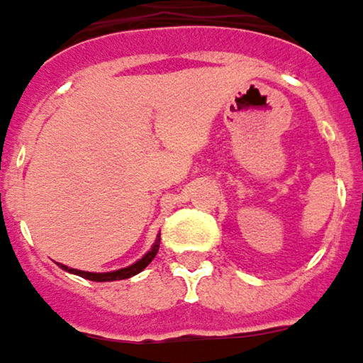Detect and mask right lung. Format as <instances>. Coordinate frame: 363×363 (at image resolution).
Segmentation results:
<instances>
[{
  "label": "right lung",
  "instance_id": "add662e5",
  "mask_svg": "<svg viewBox=\"0 0 363 363\" xmlns=\"http://www.w3.org/2000/svg\"><path fill=\"white\" fill-rule=\"evenodd\" d=\"M159 244H161V234H157V240L150 246V250L143 258H139L135 264L127 266V268H119V270H113V272H85V270H77V268H69V266L61 264V268L65 272H71V274H77L81 278H87V280H93V282H113V280H125V278H130V276L139 274L143 272L147 266L152 262V258L159 252Z\"/></svg>",
  "mask_w": 363,
  "mask_h": 363
}]
</instances>
